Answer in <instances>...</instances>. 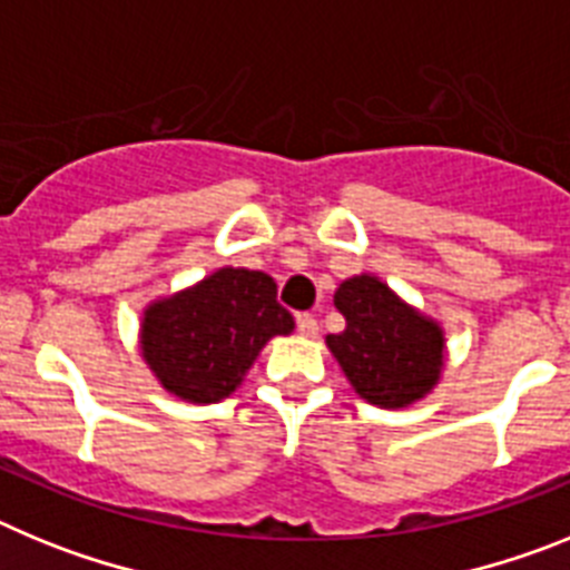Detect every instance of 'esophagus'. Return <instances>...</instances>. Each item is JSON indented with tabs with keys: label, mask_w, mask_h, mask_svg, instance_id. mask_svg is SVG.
Segmentation results:
<instances>
[{
	"label": "esophagus",
	"mask_w": 570,
	"mask_h": 570,
	"mask_svg": "<svg viewBox=\"0 0 570 570\" xmlns=\"http://www.w3.org/2000/svg\"><path fill=\"white\" fill-rule=\"evenodd\" d=\"M296 328H299L302 336H316L320 334V322L311 314H299L296 316Z\"/></svg>",
	"instance_id": "obj_1"
}]
</instances>
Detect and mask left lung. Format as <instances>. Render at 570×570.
Instances as JSON below:
<instances>
[{"label":"left lung","mask_w":570,"mask_h":570,"mask_svg":"<svg viewBox=\"0 0 570 570\" xmlns=\"http://www.w3.org/2000/svg\"><path fill=\"white\" fill-rule=\"evenodd\" d=\"M334 305L345 316V331L325 342L362 400L405 407L436 385L445 340L434 320L367 274L342 282Z\"/></svg>","instance_id":"left-lung-1"}]
</instances>
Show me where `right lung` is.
<instances>
[{
	"mask_svg": "<svg viewBox=\"0 0 570 570\" xmlns=\"http://www.w3.org/2000/svg\"><path fill=\"white\" fill-rule=\"evenodd\" d=\"M291 331L268 274L219 268L145 311L142 356L170 394L208 405L234 394L271 336Z\"/></svg>",
	"mask_w": 570,
	"mask_h": 570,
	"instance_id": "add662e5",
	"label": "right lung"
}]
</instances>
